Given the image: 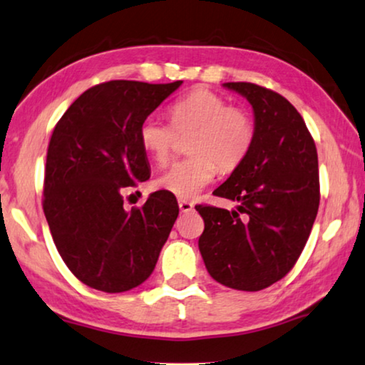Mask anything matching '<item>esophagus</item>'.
I'll return each mask as SVG.
<instances>
[{
    "label": "esophagus",
    "mask_w": 365,
    "mask_h": 365,
    "mask_svg": "<svg viewBox=\"0 0 365 365\" xmlns=\"http://www.w3.org/2000/svg\"><path fill=\"white\" fill-rule=\"evenodd\" d=\"M178 207H180V210L183 213H188V212H192L193 210V203L192 202H188V200H178Z\"/></svg>",
    "instance_id": "obj_1"
}]
</instances>
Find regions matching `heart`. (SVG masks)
Here are the masks:
<instances>
[{
  "label": "heart",
  "instance_id": "b5f03b06",
  "mask_svg": "<svg viewBox=\"0 0 365 365\" xmlns=\"http://www.w3.org/2000/svg\"><path fill=\"white\" fill-rule=\"evenodd\" d=\"M172 125L158 117H147L138 138L148 155L163 163L178 135H190L187 158L173 162L157 178V187L180 198H192L220 172H232L248 155L255 142V122L248 112L230 106L225 97L193 89L170 106Z\"/></svg>",
  "mask_w": 365,
  "mask_h": 365
}]
</instances>
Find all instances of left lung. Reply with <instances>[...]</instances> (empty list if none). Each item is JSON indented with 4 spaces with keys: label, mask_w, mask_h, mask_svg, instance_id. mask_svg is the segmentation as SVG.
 <instances>
[{
    "label": "left lung",
    "mask_w": 365,
    "mask_h": 365,
    "mask_svg": "<svg viewBox=\"0 0 365 365\" xmlns=\"http://www.w3.org/2000/svg\"><path fill=\"white\" fill-rule=\"evenodd\" d=\"M255 112V142L213 195L236 210L197 205L198 240L210 276L238 291H259L289 273L304 250L319 208L317 150L299 112L278 92L227 82Z\"/></svg>",
    "instance_id": "1"
}]
</instances>
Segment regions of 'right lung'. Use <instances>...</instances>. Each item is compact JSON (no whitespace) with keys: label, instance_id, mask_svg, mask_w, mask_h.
<instances>
[{"label":"right lung","instance_id":"1","mask_svg":"<svg viewBox=\"0 0 365 365\" xmlns=\"http://www.w3.org/2000/svg\"><path fill=\"white\" fill-rule=\"evenodd\" d=\"M182 81H109L87 89L56 124L43 208L61 258L94 289L124 292L155 268L178 217L173 193L153 192L124 208V190L150 178L138 129Z\"/></svg>","mask_w":365,"mask_h":365}]
</instances>
